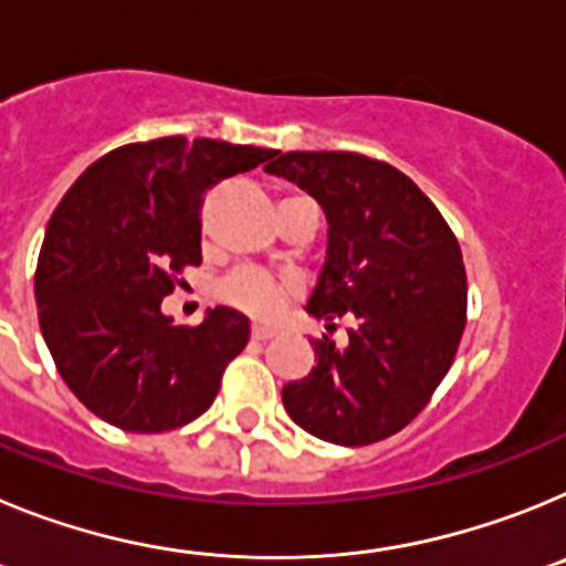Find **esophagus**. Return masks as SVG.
<instances>
[{
    "mask_svg": "<svg viewBox=\"0 0 566 566\" xmlns=\"http://www.w3.org/2000/svg\"><path fill=\"white\" fill-rule=\"evenodd\" d=\"M252 337H254V339H272V337H274V328H269V326H254V328H252Z\"/></svg>",
    "mask_w": 566,
    "mask_h": 566,
    "instance_id": "34e87169",
    "label": "esophagus"
}]
</instances>
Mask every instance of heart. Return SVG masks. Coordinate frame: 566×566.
I'll use <instances>...</instances> for the list:
<instances>
[{
    "label": "heart",
    "mask_w": 566,
    "mask_h": 566,
    "mask_svg": "<svg viewBox=\"0 0 566 566\" xmlns=\"http://www.w3.org/2000/svg\"><path fill=\"white\" fill-rule=\"evenodd\" d=\"M289 286L260 269H240L221 283V297L254 317H272L286 300Z\"/></svg>",
    "instance_id": "heart-1"
}]
</instances>
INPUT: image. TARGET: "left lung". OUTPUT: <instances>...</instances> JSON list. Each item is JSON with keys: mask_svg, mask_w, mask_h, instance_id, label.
I'll return each instance as SVG.
<instances>
[{"mask_svg": "<svg viewBox=\"0 0 566 566\" xmlns=\"http://www.w3.org/2000/svg\"><path fill=\"white\" fill-rule=\"evenodd\" d=\"M266 172L326 212L328 252L306 312L328 332L352 319L348 343L314 339L317 365L283 385L289 417L345 448L394 437L431 402L468 323L457 234L408 175L377 158L274 149Z\"/></svg>", "mask_w": 566, "mask_h": 566, "instance_id": "8db88e82", "label": "left lung"}]
</instances>
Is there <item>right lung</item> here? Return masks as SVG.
<instances>
[{"instance_id":"add662e5","label":"right lung","mask_w":566,"mask_h":566,"mask_svg":"<svg viewBox=\"0 0 566 566\" xmlns=\"http://www.w3.org/2000/svg\"><path fill=\"white\" fill-rule=\"evenodd\" d=\"M272 153L169 135L102 155L67 189L39 252V326L67 388L98 419L164 433L214 402L249 319L218 306L201 326H172L161 300L184 269L201 266L203 192Z\"/></svg>"}]
</instances>
